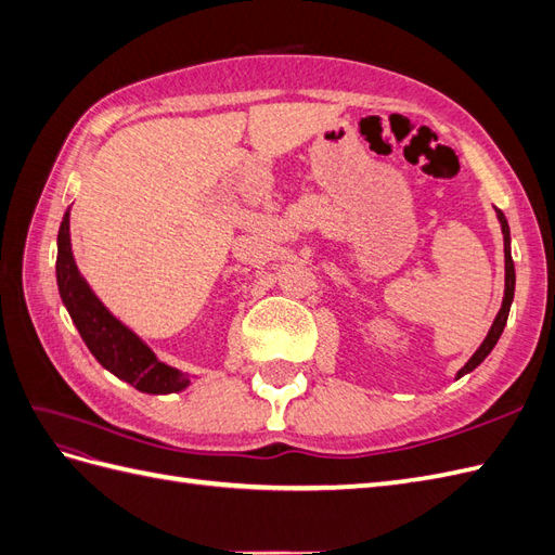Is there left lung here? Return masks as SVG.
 Segmentation results:
<instances>
[{
  "label": "left lung",
  "mask_w": 555,
  "mask_h": 555,
  "mask_svg": "<svg viewBox=\"0 0 555 555\" xmlns=\"http://www.w3.org/2000/svg\"><path fill=\"white\" fill-rule=\"evenodd\" d=\"M498 220L502 224V236H505V298H502V308L495 317V322L489 331V335H486V340L481 343V347L475 351L473 359H469L461 371H459V377L467 375L469 371H475V367L491 354V349L495 347V343L500 340L502 331H505V324H507V317H509V308H512V300H514V284H516V273H514V261H512V247H509V224L505 220V215H502V210H498Z\"/></svg>",
  "instance_id": "8db88e82"
}]
</instances>
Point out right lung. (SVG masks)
Instances as JSON below:
<instances>
[{
	"label": "right lung",
	"mask_w": 555,
	"mask_h": 555,
	"mask_svg": "<svg viewBox=\"0 0 555 555\" xmlns=\"http://www.w3.org/2000/svg\"><path fill=\"white\" fill-rule=\"evenodd\" d=\"M57 287L62 304L69 310L82 343L115 377L137 386L143 393H176L190 384V377L157 361L153 349L143 345L122 322L104 308L88 282L80 278L69 238V210L64 212L57 233Z\"/></svg>",
	"instance_id": "obj_1"
}]
</instances>
